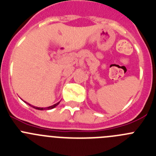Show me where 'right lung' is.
Here are the masks:
<instances>
[{
    "label": "right lung",
    "instance_id": "obj_1",
    "mask_svg": "<svg viewBox=\"0 0 156 156\" xmlns=\"http://www.w3.org/2000/svg\"><path fill=\"white\" fill-rule=\"evenodd\" d=\"M59 103H60V102H59V103H56V104L53 105V106H49V107H46V108L35 107V106H33V107L35 108V109H40V110H43V109H53V108H54V107H56V106H57V105L59 104ZM29 105H30V104H29Z\"/></svg>",
    "mask_w": 156,
    "mask_h": 156
}]
</instances>
